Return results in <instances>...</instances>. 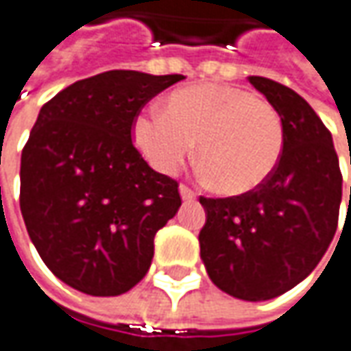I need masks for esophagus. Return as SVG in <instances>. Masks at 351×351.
Wrapping results in <instances>:
<instances>
[{
  "label": "esophagus",
  "instance_id": "34e87169",
  "mask_svg": "<svg viewBox=\"0 0 351 351\" xmlns=\"http://www.w3.org/2000/svg\"><path fill=\"white\" fill-rule=\"evenodd\" d=\"M180 193H182V199H184V202H193V199H195V195H197L189 185H185V184L180 185Z\"/></svg>",
  "mask_w": 351,
  "mask_h": 351
}]
</instances>
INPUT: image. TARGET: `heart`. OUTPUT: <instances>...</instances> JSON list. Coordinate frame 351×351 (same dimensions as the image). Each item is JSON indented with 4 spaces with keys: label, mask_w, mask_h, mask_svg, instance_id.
I'll return each instance as SVG.
<instances>
[{
    "label": "heart",
    "mask_w": 351,
    "mask_h": 351,
    "mask_svg": "<svg viewBox=\"0 0 351 351\" xmlns=\"http://www.w3.org/2000/svg\"><path fill=\"white\" fill-rule=\"evenodd\" d=\"M136 148L162 173H176L197 146L203 176L227 195L263 185L285 148V124L267 98L231 84H195L167 97L166 114L144 110L132 122Z\"/></svg>",
    "instance_id": "obj_1"
}]
</instances>
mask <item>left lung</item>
<instances>
[{
	"label": "left lung",
	"instance_id": "obj_1",
	"mask_svg": "<svg viewBox=\"0 0 351 351\" xmlns=\"http://www.w3.org/2000/svg\"><path fill=\"white\" fill-rule=\"evenodd\" d=\"M249 82L282 116V156L253 191L199 197L207 213L199 247L215 287L256 302L302 282L324 256L338 227L342 171L332 134L304 98L265 77Z\"/></svg>",
	"mask_w": 351,
	"mask_h": 351
}]
</instances>
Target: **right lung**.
Here are the masks:
<instances>
[{"mask_svg": "<svg viewBox=\"0 0 351 351\" xmlns=\"http://www.w3.org/2000/svg\"><path fill=\"white\" fill-rule=\"evenodd\" d=\"M182 79L108 71L43 104L21 154L19 205L37 253L64 285L118 296L146 276L154 237L182 197L132 144V122Z\"/></svg>", "mask_w": 351, "mask_h": 351, "instance_id": "right-lung-1", "label": "right lung"}]
</instances>
